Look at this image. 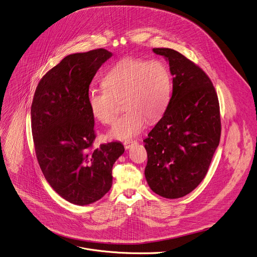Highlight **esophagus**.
Segmentation results:
<instances>
[{
  "instance_id": "34e87169",
  "label": "esophagus",
  "mask_w": 257,
  "mask_h": 257,
  "mask_svg": "<svg viewBox=\"0 0 257 257\" xmlns=\"http://www.w3.org/2000/svg\"><path fill=\"white\" fill-rule=\"evenodd\" d=\"M136 143H137L136 141H128V142L124 143V147H125V149H129V148H131Z\"/></svg>"
}]
</instances>
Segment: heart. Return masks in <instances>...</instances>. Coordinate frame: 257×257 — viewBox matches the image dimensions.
Wrapping results in <instances>:
<instances>
[{
    "label": "heart",
    "instance_id": "obj_1",
    "mask_svg": "<svg viewBox=\"0 0 257 257\" xmlns=\"http://www.w3.org/2000/svg\"><path fill=\"white\" fill-rule=\"evenodd\" d=\"M104 89L88 94L92 116L102 124H111L118 111V102H124L127 111L109 130L114 140H130L144 129L147 119L157 121L166 111L172 90L168 67L161 61L125 58L103 77Z\"/></svg>",
    "mask_w": 257,
    "mask_h": 257
}]
</instances>
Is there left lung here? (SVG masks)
Returning a JSON list of instances; mask_svg holds the SVG:
<instances>
[{
  "instance_id": "8db88e82",
  "label": "left lung",
  "mask_w": 257,
  "mask_h": 257,
  "mask_svg": "<svg viewBox=\"0 0 257 257\" xmlns=\"http://www.w3.org/2000/svg\"><path fill=\"white\" fill-rule=\"evenodd\" d=\"M153 52L169 63L173 89L162 118L143 140L145 178L153 192L175 199L193 191L208 171L220 140L219 103L198 66L172 49Z\"/></svg>"
}]
</instances>
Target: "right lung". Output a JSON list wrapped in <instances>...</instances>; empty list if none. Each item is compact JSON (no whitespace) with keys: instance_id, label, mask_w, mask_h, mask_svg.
<instances>
[{"instance_id":"add662e5","label":"right lung","mask_w":257,"mask_h":257,"mask_svg":"<svg viewBox=\"0 0 257 257\" xmlns=\"http://www.w3.org/2000/svg\"><path fill=\"white\" fill-rule=\"evenodd\" d=\"M112 55L97 49L66 56L41 79L31 107L41 170L50 186L76 205L96 202L110 190L113 164L125 150L120 142L91 150L96 135L89 86Z\"/></svg>"}]
</instances>
